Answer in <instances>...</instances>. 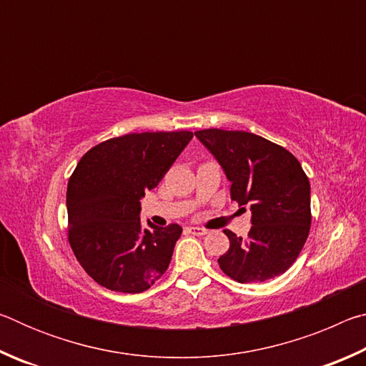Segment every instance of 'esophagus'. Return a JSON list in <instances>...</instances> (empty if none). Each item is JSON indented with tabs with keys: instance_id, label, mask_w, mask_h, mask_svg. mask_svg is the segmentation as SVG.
<instances>
[{
	"instance_id": "1",
	"label": "esophagus",
	"mask_w": 366,
	"mask_h": 366,
	"mask_svg": "<svg viewBox=\"0 0 366 366\" xmlns=\"http://www.w3.org/2000/svg\"><path fill=\"white\" fill-rule=\"evenodd\" d=\"M189 232L194 235H207L209 231L205 227H189Z\"/></svg>"
}]
</instances>
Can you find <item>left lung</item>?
I'll list each match as a JSON object with an SVG mask.
<instances>
[{"label": "left lung", "instance_id": "8db88e82", "mask_svg": "<svg viewBox=\"0 0 366 366\" xmlns=\"http://www.w3.org/2000/svg\"><path fill=\"white\" fill-rule=\"evenodd\" d=\"M195 137L218 159L231 182V198L252 209L247 239L224 231L229 250L218 258L231 280L264 282L286 272L307 242L312 209L310 182L292 153L244 131L203 129Z\"/></svg>", "mask_w": 366, "mask_h": 366}]
</instances>
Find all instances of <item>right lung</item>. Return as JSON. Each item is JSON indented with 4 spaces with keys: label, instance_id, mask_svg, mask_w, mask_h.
<instances>
[{
    "label": "right lung",
    "instance_id": "add662e5",
    "mask_svg": "<svg viewBox=\"0 0 366 366\" xmlns=\"http://www.w3.org/2000/svg\"><path fill=\"white\" fill-rule=\"evenodd\" d=\"M194 137L189 131L142 132L104 140L86 152L67 184V240L92 280L139 294L171 263L182 227L142 229L140 198Z\"/></svg>",
    "mask_w": 366,
    "mask_h": 366
}]
</instances>
